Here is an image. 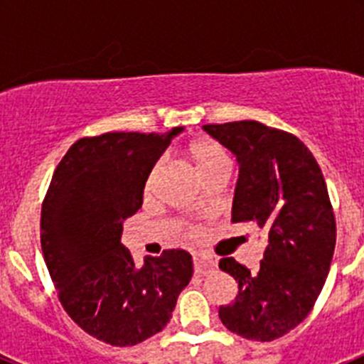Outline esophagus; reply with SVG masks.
<instances>
[{
    "label": "esophagus",
    "mask_w": 364,
    "mask_h": 364,
    "mask_svg": "<svg viewBox=\"0 0 364 364\" xmlns=\"http://www.w3.org/2000/svg\"><path fill=\"white\" fill-rule=\"evenodd\" d=\"M193 264H195V273L205 275V273H210L211 269L217 268V259H213L210 255H204V253H195Z\"/></svg>",
    "instance_id": "obj_1"
}]
</instances>
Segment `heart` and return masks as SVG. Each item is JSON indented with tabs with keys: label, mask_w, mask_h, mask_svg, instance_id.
Masks as SVG:
<instances>
[{
	"label": "heart",
	"mask_w": 364,
	"mask_h": 364,
	"mask_svg": "<svg viewBox=\"0 0 364 364\" xmlns=\"http://www.w3.org/2000/svg\"><path fill=\"white\" fill-rule=\"evenodd\" d=\"M189 162L193 164L197 175L202 180L205 178L211 173L218 171V169H224V167H230V159L226 156V153L213 142H208V140H198V142H193L191 146L186 149ZM160 169H162V164H154L153 169L149 171V176L146 180V189H151L154 184V180L159 178Z\"/></svg>",
	"instance_id": "obj_1"
}]
</instances>
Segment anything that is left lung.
Instances as JSON below:
<instances>
[{"label": "left lung", "instance_id": "obj_1", "mask_svg": "<svg viewBox=\"0 0 364 364\" xmlns=\"http://www.w3.org/2000/svg\"><path fill=\"white\" fill-rule=\"evenodd\" d=\"M202 129L239 164L231 220L253 222L268 237L257 269L220 259L218 268L237 281L239 294L218 317L246 339H279L306 319L330 272L336 218L323 171L297 136L260 122Z\"/></svg>", "mask_w": 364, "mask_h": 364}]
</instances>
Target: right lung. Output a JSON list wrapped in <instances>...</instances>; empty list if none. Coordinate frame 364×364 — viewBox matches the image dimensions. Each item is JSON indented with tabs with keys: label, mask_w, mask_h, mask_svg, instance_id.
<instances>
[{
	"label": "right lung",
	"mask_w": 364,
	"mask_h": 364,
	"mask_svg": "<svg viewBox=\"0 0 364 364\" xmlns=\"http://www.w3.org/2000/svg\"><path fill=\"white\" fill-rule=\"evenodd\" d=\"M169 133L82 138L58 164L41 208V250L70 319L112 346L159 333L193 275L191 255L166 250L136 266L122 244L125 218L142 208L149 171Z\"/></svg>",
	"instance_id": "right-lung-1"
}]
</instances>
